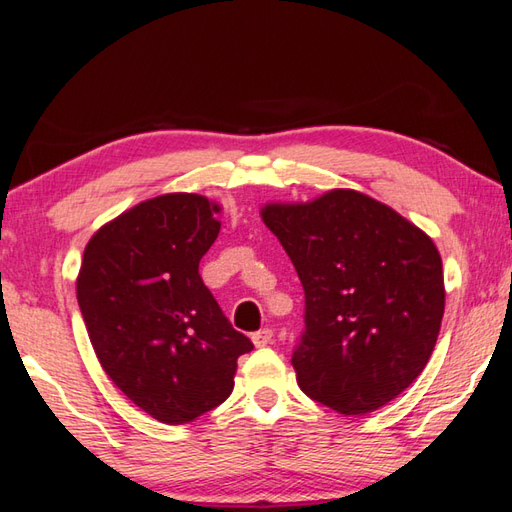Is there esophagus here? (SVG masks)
Listing matches in <instances>:
<instances>
[{"label": "esophagus", "instance_id": "1", "mask_svg": "<svg viewBox=\"0 0 512 512\" xmlns=\"http://www.w3.org/2000/svg\"><path fill=\"white\" fill-rule=\"evenodd\" d=\"M253 343H255V347H266V345H270V343H273V330L264 328V330L255 332V334H253Z\"/></svg>", "mask_w": 512, "mask_h": 512}]
</instances>
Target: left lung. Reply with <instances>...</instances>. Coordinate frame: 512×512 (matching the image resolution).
Wrapping results in <instances>:
<instances>
[{
    "instance_id": "obj_1",
    "label": "left lung",
    "mask_w": 512,
    "mask_h": 512,
    "mask_svg": "<svg viewBox=\"0 0 512 512\" xmlns=\"http://www.w3.org/2000/svg\"><path fill=\"white\" fill-rule=\"evenodd\" d=\"M306 310L292 352L301 391L341 413L402 394L427 365L444 314L442 259L431 237L350 189L308 204H268Z\"/></svg>"
}]
</instances>
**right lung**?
Segmentation results:
<instances>
[{"label":"right lung","mask_w":512,"mask_h":512,"mask_svg":"<svg viewBox=\"0 0 512 512\" xmlns=\"http://www.w3.org/2000/svg\"><path fill=\"white\" fill-rule=\"evenodd\" d=\"M220 206L195 193L140 202L85 246L76 301L112 383L167 424L231 396L237 358L253 350L198 273Z\"/></svg>","instance_id":"1"}]
</instances>
